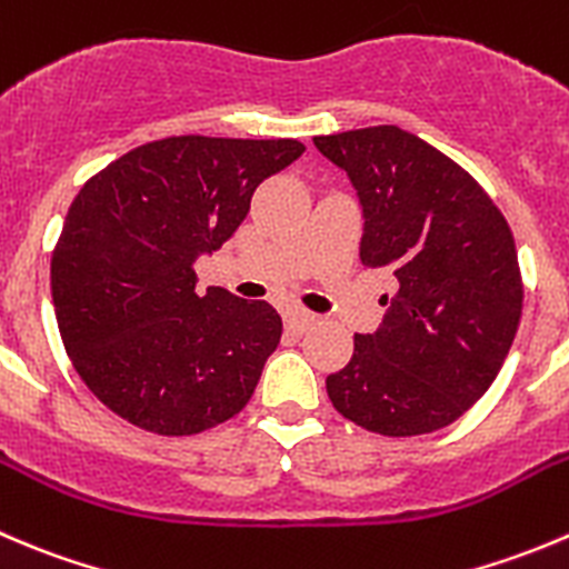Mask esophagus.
<instances>
[{"label": "esophagus", "mask_w": 569, "mask_h": 569, "mask_svg": "<svg viewBox=\"0 0 569 569\" xmlns=\"http://www.w3.org/2000/svg\"><path fill=\"white\" fill-rule=\"evenodd\" d=\"M313 322H317V317L308 311H289L286 313V330H291V333H306L308 328H313Z\"/></svg>", "instance_id": "1"}]
</instances>
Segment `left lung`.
<instances>
[{"label":"left lung","mask_w":569,"mask_h":569,"mask_svg":"<svg viewBox=\"0 0 569 569\" xmlns=\"http://www.w3.org/2000/svg\"><path fill=\"white\" fill-rule=\"evenodd\" d=\"M363 208L361 263L397 291L375 333L328 375L336 411L380 437L456 422L503 367L522 317L509 222L470 172L397 124L313 138ZM386 302V300H383Z\"/></svg>","instance_id":"left-lung-1"}]
</instances>
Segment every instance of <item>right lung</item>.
Listing matches in <instances>:
<instances>
[{"label":"right lung","mask_w":569,"mask_h":569,"mask_svg":"<svg viewBox=\"0 0 569 569\" xmlns=\"http://www.w3.org/2000/svg\"><path fill=\"white\" fill-rule=\"evenodd\" d=\"M306 152L295 138L172 136L86 180L52 250L60 339L82 383L141 431L194 437L250 402L283 322L263 300L197 295L191 263Z\"/></svg>","instance_id":"add662e5"}]
</instances>
